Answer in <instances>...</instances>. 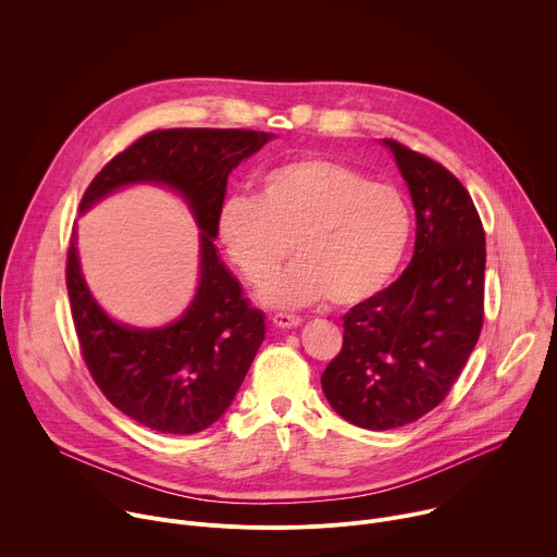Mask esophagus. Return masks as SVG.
Masks as SVG:
<instances>
[{
  "mask_svg": "<svg viewBox=\"0 0 557 557\" xmlns=\"http://www.w3.org/2000/svg\"><path fill=\"white\" fill-rule=\"evenodd\" d=\"M273 324H275L277 329H284V331L297 329V326H301V317H297V314H286V312H277V314H273Z\"/></svg>",
  "mask_w": 557,
  "mask_h": 557,
  "instance_id": "1",
  "label": "esophagus"
}]
</instances>
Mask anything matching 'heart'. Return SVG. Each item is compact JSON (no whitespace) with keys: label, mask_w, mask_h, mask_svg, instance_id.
Masks as SVG:
<instances>
[{"label":"heart","mask_w":557,"mask_h":557,"mask_svg":"<svg viewBox=\"0 0 557 557\" xmlns=\"http://www.w3.org/2000/svg\"><path fill=\"white\" fill-rule=\"evenodd\" d=\"M228 260L251 284L273 275L262 297L273 306L329 299L357 306L381 293L401 267L412 237V211L394 185L329 156H301L269 170L258 198L231 196L218 213Z\"/></svg>","instance_id":"heart-1"}]
</instances>
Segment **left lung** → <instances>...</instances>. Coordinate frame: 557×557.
<instances>
[{
    "label": "left lung",
    "mask_w": 557,
    "mask_h": 557,
    "mask_svg": "<svg viewBox=\"0 0 557 557\" xmlns=\"http://www.w3.org/2000/svg\"><path fill=\"white\" fill-rule=\"evenodd\" d=\"M414 211L401 277L344 314V346L322 374L333 410L363 430H394L434 410L483 329L485 231L460 181L432 158L383 138Z\"/></svg>",
    "instance_id": "left-lung-1"
}]
</instances>
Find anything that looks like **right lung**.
<instances>
[{"label": "right lung", "instance_id": "add662e5", "mask_svg": "<svg viewBox=\"0 0 557 557\" xmlns=\"http://www.w3.org/2000/svg\"><path fill=\"white\" fill-rule=\"evenodd\" d=\"M271 138L253 129L149 132L114 156L84 194L78 213L129 185L168 187L187 202L200 228L196 295L176 322L161 329L112 320L84 280L76 228L70 240L65 284L86 366L108 401L149 430L196 434L213 425L264 342V312L243 297L213 240L228 174Z\"/></svg>", "mask_w": 557, "mask_h": 557}]
</instances>
